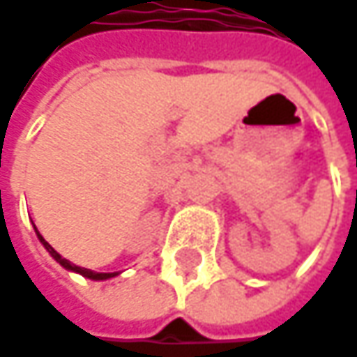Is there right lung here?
<instances>
[{
	"label": "right lung",
	"instance_id": "1",
	"mask_svg": "<svg viewBox=\"0 0 357 357\" xmlns=\"http://www.w3.org/2000/svg\"><path fill=\"white\" fill-rule=\"evenodd\" d=\"M36 235H38V239H40V243L45 245V249L49 251L50 255L65 268V270H69V272H77V274L85 275V278H89V280H108V278H114V275H118V272H112V274H102V272H93V270H87V268H79V266H75V264H71L69 259H65L63 255H59L52 247H50L47 241H45V237L36 231Z\"/></svg>",
	"mask_w": 357,
	"mask_h": 357
}]
</instances>
